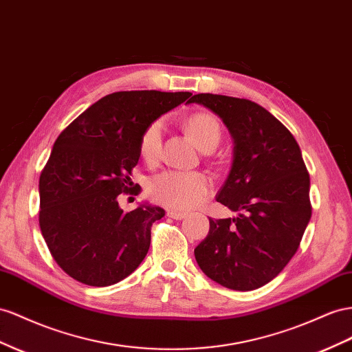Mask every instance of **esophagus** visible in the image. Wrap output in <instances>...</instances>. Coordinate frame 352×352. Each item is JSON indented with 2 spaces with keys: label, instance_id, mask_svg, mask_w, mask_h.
Segmentation results:
<instances>
[{
  "label": "esophagus",
  "instance_id": "esophagus-1",
  "mask_svg": "<svg viewBox=\"0 0 352 352\" xmlns=\"http://www.w3.org/2000/svg\"><path fill=\"white\" fill-rule=\"evenodd\" d=\"M167 216L172 217V219L180 221V219H184V217H185L186 214L182 213V212H176V210H167Z\"/></svg>",
  "mask_w": 352,
  "mask_h": 352
}]
</instances>
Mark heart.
<instances>
[{"label":"heart","mask_w":352,"mask_h":352,"mask_svg":"<svg viewBox=\"0 0 352 352\" xmlns=\"http://www.w3.org/2000/svg\"><path fill=\"white\" fill-rule=\"evenodd\" d=\"M182 127L203 151H213L222 140V122L208 111H197L182 120ZM163 127L160 121L151 122L139 138V157L146 166H155L161 155ZM213 184L208 176L199 172L180 173L164 172L153 177L146 192L155 203L177 210H189L201 204L212 194Z\"/></svg>","instance_id":"b5f03b06"}]
</instances>
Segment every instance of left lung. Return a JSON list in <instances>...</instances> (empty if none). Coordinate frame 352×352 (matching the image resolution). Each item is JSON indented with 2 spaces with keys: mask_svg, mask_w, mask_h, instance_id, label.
<instances>
[{
  "mask_svg": "<svg viewBox=\"0 0 352 352\" xmlns=\"http://www.w3.org/2000/svg\"><path fill=\"white\" fill-rule=\"evenodd\" d=\"M234 138L230 176L217 203L239 212L208 219L210 230L195 247L203 272L232 290H254L270 283L298 252L311 219L309 173L298 142L271 112L249 99L199 93Z\"/></svg>",
  "mask_w": 352,
  "mask_h": 352,
  "instance_id": "1",
  "label": "left lung"
}]
</instances>
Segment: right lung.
<instances>
[{"mask_svg":"<svg viewBox=\"0 0 352 352\" xmlns=\"http://www.w3.org/2000/svg\"><path fill=\"white\" fill-rule=\"evenodd\" d=\"M189 91L131 90L102 98L66 127L40 175L41 234L59 267L82 284L107 287L145 259L160 207L122 212L121 195H136L131 170L142 131Z\"/></svg>","mask_w":352,"mask_h":352,"instance_id":"right-lung-1","label":"right lung"}]
</instances>
